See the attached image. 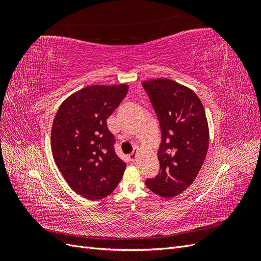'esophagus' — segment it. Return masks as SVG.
<instances>
[{"label":"esophagus","mask_w":261,"mask_h":261,"mask_svg":"<svg viewBox=\"0 0 261 261\" xmlns=\"http://www.w3.org/2000/svg\"><path fill=\"white\" fill-rule=\"evenodd\" d=\"M138 154H139V150H138V149H135V150H134V151L129 154V160L134 162V161L136 160V158L138 156Z\"/></svg>","instance_id":"34e87169"}]
</instances>
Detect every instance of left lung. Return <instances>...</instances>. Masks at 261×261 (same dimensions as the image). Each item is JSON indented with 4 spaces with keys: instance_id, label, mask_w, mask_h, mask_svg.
<instances>
[{
    "instance_id": "1",
    "label": "left lung",
    "mask_w": 261,
    "mask_h": 261,
    "mask_svg": "<svg viewBox=\"0 0 261 261\" xmlns=\"http://www.w3.org/2000/svg\"><path fill=\"white\" fill-rule=\"evenodd\" d=\"M161 127L160 172L147 187L164 198L183 193L198 174L209 147V128L198 96L168 78L143 82Z\"/></svg>"
}]
</instances>
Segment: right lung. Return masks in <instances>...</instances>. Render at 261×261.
Instances as JSON below:
<instances>
[{
	"instance_id": "right-lung-1",
	"label": "right lung",
	"mask_w": 261,
	"mask_h": 261,
	"mask_svg": "<svg viewBox=\"0 0 261 261\" xmlns=\"http://www.w3.org/2000/svg\"><path fill=\"white\" fill-rule=\"evenodd\" d=\"M127 91L125 84L85 87L63 101L55 114L53 159L69 187L84 198H105L123 177L126 163L114 151L107 120Z\"/></svg>"
}]
</instances>
